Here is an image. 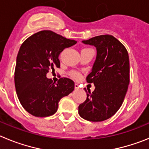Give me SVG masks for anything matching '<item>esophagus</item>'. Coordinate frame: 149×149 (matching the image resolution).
Returning a JSON list of instances; mask_svg holds the SVG:
<instances>
[{"label": "esophagus", "mask_w": 149, "mask_h": 149, "mask_svg": "<svg viewBox=\"0 0 149 149\" xmlns=\"http://www.w3.org/2000/svg\"><path fill=\"white\" fill-rule=\"evenodd\" d=\"M74 89H79V85L77 84H74Z\"/></svg>", "instance_id": "1"}]
</instances>
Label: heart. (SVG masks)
<instances>
[{"mask_svg": "<svg viewBox=\"0 0 149 149\" xmlns=\"http://www.w3.org/2000/svg\"><path fill=\"white\" fill-rule=\"evenodd\" d=\"M72 76H73L74 77H75V78H79V77H80V74H79L78 73H77V72H74V73H72Z\"/></svg>", "mask_w": 149, "mask_h": 149, "instance_id": "obj_1", "label": "heart"}]
</instances>
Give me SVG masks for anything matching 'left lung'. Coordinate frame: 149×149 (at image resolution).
Segmentation results:
<instances>
[{
	"label": "left lung",
	"mask_w": 149,
	"mask_h": 149,
	"mask_svg": "<svg viewBox=\"0 0 149 149\" xmlns=\"http://www.w3.org/2000/svg\"><path fill=\"white\" fill-rule=\"evenodd\" d=\"M84 44L93 45L96 59L88 83H93L95 90L86 93V99L78 107V113L90 122H102L116 113L123 103L130 82V63L125 47L114 36L101 35Z\"/></svg>",
	"instance_id": "left-lung-1"
}]
</instances>
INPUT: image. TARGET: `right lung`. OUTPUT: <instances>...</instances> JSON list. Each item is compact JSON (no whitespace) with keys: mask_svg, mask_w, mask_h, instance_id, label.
Returning <instances> with one entry per match:
<instances>
[{"mask_svg":"<svg viewBox=\"0 0 149 149\" xmlns=\"http://www.w3.org/2000/svg\"><path fill=\"white\" fill-rule=\"evenodd\" d=\"M76 43L51 30H42L22 45L17 55L15 86L21 104L29 113L37 117L53 115L60 99L74 90L71 79L62 77L55 83L46 75L60 67L62 51Z\"/></svg>","mask_w":149,"mask_h":149,"instance_id":"obj_1","label":"right lung"}]
</instances>
